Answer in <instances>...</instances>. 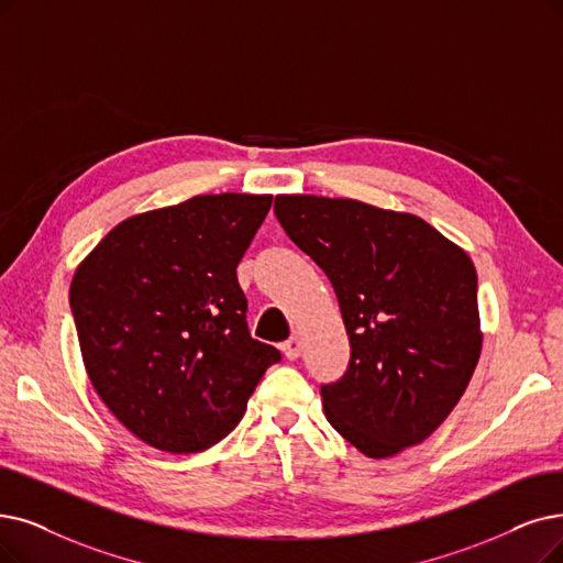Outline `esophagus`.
I'll return each instance as SVG.
<instances>
[{"instance_id":"esophagus-1","label":"esophagus","mask_w":563,"mask_h":563,"mask_svg":"<svg viewBox=\"0 0 563 563\" xmlns=\"http://www.w3.org/2000/svg\"><path fill=\"white\" fill-rule=\"evenodd\" d=\"M284 355L288 357V360H296V357H300V351H302V342H300V336H290V340H286L284 342Z\"/></svg>"}]
</instances>
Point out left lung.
<instances>
[{
    "label": "left lung",
    "instance_id": "obj_1",
    "mask_svg": "<svg viewBox=\"0 0 563 563\" xmlns=\"http://www.w3.org/2000/svg\"><path fill=\"white\" fill-rule=\"evenodd\" d=\"M286 235L328 275L346 325L344 376L321 386L328 422L380 460L430 437L478 365V275L424 219L353 198L277 196Z\"/></svg>",
    "mask_w": 563,
    "mask_h": 563
}]
</instances>
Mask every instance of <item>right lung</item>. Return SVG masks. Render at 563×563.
<instances>
[{
	"instance_id": "add662e5",
	"label": "right lung",
	"mask_w": 563,
	"mask_h": 563,
	"mask_svg": "<svg viewBox=\"0 0 563 563\" xmlns=\"http://www.w3.org/2000/svg\"><path fill=\"white\" fill-rule=\"evenodd\" d=\"M269 206L267 194H208L129 217L76 269L87 376L152 448L185 455L219 443L282 360L250 334L235 275Z\"/></svg>"
}]
</instances>
